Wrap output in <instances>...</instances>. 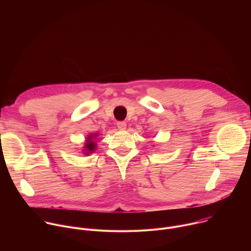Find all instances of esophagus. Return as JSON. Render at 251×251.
Here are the masks:
<instances>
[{
  "label": "esophagus",
  "mask_w": 251,
  "mask_h": 251,
  "mask_svg": "<svg viewBox=\"0 0 251 251\" xmlns=\"http://www.w3.org/2000/svg\"><path fill=\"white\" fill-rule=\"evenodd\" d=\"M117 127L119 130H125L127 127V124L124 121H119V122H117Z\"/></svg>",
  "instance_id": "obj_1"
}]
</instances>
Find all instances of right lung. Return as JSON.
Masks as SVG:
<instances>
[{
	"instance_id": "1",
	"label": "right lung",
	"mask_w": 251,
	"mask_h": 251,
	"mask_svg": "<svg viewBox=\"0 0 251 251\" xmlns=\"http://www.w3.org/2000/svg\"><path fill=\"white\" fill-rule=\"evenodd\" d=\"M98 137V133L95 134H91L86 138V142L84 145V153L86 155H89L90 153H93L96 149V141H94V139Z\"/></svg>"
}]
</instances>
